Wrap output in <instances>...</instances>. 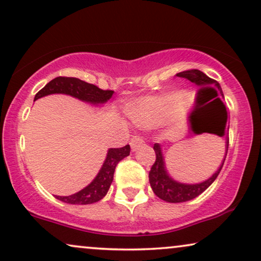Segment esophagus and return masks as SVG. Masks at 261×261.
I'll use <instances>...</instances> for the list:
<instances>
[{"label": "esophagus", "instance_id": "esophagus-1", "mask_svg": "<svg viewBox=\"0 0 261 261\" xmlns=\"http://www.w3.org/2000/svg\"><path fill=\"white\" fill-rule=\"evenodd\" d=\"M143 144H144V139H143V137H140V135H133L129 141V145L133 151L138 150V148L140 147Z\"/></svg>", "mask_w": 261, "mask_h": 261}]
</instances>
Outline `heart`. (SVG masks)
<instances>
[{"label":"heart","mask_w":261,"mask_h":261,"mask_svg":"<svg viewBox=\"0 0 261 261\" xmlns=\"http://www.w3.org/2000/svg\"><path fill=\"white\" fill-rule=\"evenodd\" d=\"M182 100L181 94H168L162 97H147L132 109V117L139 126H155L165 120Z\"/></svg>","instance_id":"heart-1"}]
</instances>
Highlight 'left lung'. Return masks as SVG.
Instances as JSON below:
<instances>
[{"label":"left lung","instance_id":"obj_1","mask_svg":"<svg viewBox=\"0 0 261 261\" xmlns=\"http://www.w3.org/2000/svg\"><path fill=\"white\" fill-rule=\"evenodd\" d=\"M176 76L178 77H185L192 83L197 84L198 86L202 87L200 90L210 91L212 92V100L211 103H216V106L219 107V110L217 113V116L215 118V122L218 126L217 134L219 137H224L226 130V122H228V113H226L225 106L223 103V100L219 98V94H222V89L219 86V84L216 80L211 79V77L206 75L205 73H202L201 70L198 69H188L184 70V72L177 73ZM228 147H229V140L226 141V150H225V157L228 153ZM153 150L155 152V161L153 165L151 167V170L148 172V180H150V185L152 189H153L154 194L162 200H165L168 202H184L192 200V199L197 198L198 195H200L202 192L206 191L210 186L212 185V182L217 178V176L221 172L223 164H224L225 157L223 160V163L217 171L212 175V177H210L208 180H206L201 184L198 185H185L180 184V182H176L172 180L171 177H169L167 170H165L164 165V158L162 154L161 146L158 144L153 145Z\"/></svg>","mask_w":261,"mask_h":261}]
</instances>
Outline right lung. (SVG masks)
Listing matches in <instances>:
<instances>
[{
    "label": "right lung",
    "mask_w": 261,
    "mask_h": 261,
    "mask_svg": "<svg viewBox=\"0 0 261 261\" xmlns=\"http://www.w3.org/2000/svg\"><path fill=\"white\" fill-rule=\"evenodd\" d=\"M53 93L69 94V96L75 97L77 99L89 101V103L101 104L106 103L108 99H110L114 91L101 90L96 85H93V84H89L86 81L76 79V77L57 76L46 84L42 90L38 91V93L35 97V100L40 97L48 96V94ZM129 145L118 148H110L108 151L103 167L98 172L96 178L87 187L81 189L80 192L73 195H68V197H59V195H56V198L61 201L73 205H87L99 201L100 199L106 197L108 191H109L117 163L121 160H123L124 157L129 155Z\"/></svg>",
    "instance_id": "right-lung-1"
}]
</instances>
